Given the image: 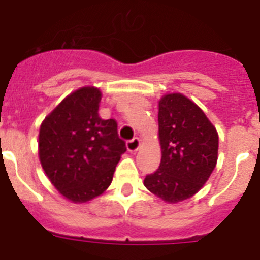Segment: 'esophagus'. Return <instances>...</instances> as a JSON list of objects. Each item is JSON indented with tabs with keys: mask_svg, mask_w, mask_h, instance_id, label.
I'll return each instance as SVG.
<instances>
[{
	"mask_svg": "<svg viewBox=\"0 0 260 260\" xmlns=\"http://www.w3.org/2000/svg\"><path fill=\"white\" fill-rule=\"evenodd\" d=\"M126 147H127L128 152H137L141 148V139L139 138H134V139H132V141H128L126 143Z\"/></svg>",
	"mask_w": 260,
	"mask_h": 260,
	"instance_id": "1",
	"label": "esophagus"
}]
</instances>
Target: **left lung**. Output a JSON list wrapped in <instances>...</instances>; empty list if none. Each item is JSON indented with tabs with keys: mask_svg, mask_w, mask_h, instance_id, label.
Returning a JSON list of instances; mask_svg holds the SVG:
<instances>
[{
	"mask_svg": "<svg viewBox=\"0 0 260 260\" xmlns=\"http://www.w3.org/2000/svg\"><path fill=\"white\" fill-rule=\"evenodd\" d=\"M158 141L161 162L144 178L147 190L171 204L194 197L217 162L216 127L187 96L165 93L158 100Z\"/></svg>",
	"mask_w": 260,
	"mask_h": 260,
	"instance_id": "obj_1",
	"label": "left lung"
}]
</instances>
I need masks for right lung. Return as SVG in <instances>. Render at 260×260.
I'll list each match as a JSON object with an SVG mask.
<instances>
[{
    "label": "right lung",
    "instance_id": "right-lung-1",
    "mask_svg": "<svg viewBox=\"0 0 260 260\" xmlns=\"http://www.w3.org/2000/svg\"><path fill=\"white\" fill-rule=\"evenodd\" d=\"M102 96L95 86L75 89L45 117L39 130L41 167L57 191L73 203L102 195L126 152L116 121L99 116Z\"/></svg>",
    "mask_w": 260,
    "mask_h": 260
}]
</instances>
